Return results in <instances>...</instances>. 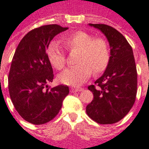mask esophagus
<instances>
[{"label":"esophagus","instance_id":"obj_1","mask_svg":"<svg viewBox=\"0 0 149 149\" xmlns=\"http://www.w3.org/2000/svg\"><path fill=\"white\" fill-rule=\"evenodd\" d=\"M83 90L82 88L80 87H72L71 88V92L72 93H76V92H81Z\"/></svg>","mask_w":149,"mask_h":149}]
</instances>
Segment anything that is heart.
Here are the masks:
<instances>
[{"mask_svg":"<svg viewBox=\"0 0 149 149\" xmlns=\"http://www.w3.org/2000/svg\"><path fill=\"white\" fill-rule=\"evenodd\" d=\"M61 42L69 52L77 51L73 67L66 68L58 76V81L68 85H79L94 74L103 72L110 61V49L103 37H94L84 31H77L61 37ZM49 63L56 70L65 68L66 56L57 43H50L47 48Z\"/></svg>","mask_w":149,"mask_h":149,"instance_id":"b5f03b06","label":"heart"}]
</instances>
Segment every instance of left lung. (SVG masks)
Returning <instances> with one entry per match:
<instances>
[{
  "mask_svg": "<svg viewBox=\"0 0 149 149\" xmlns=\"http://www.w3.org/2000/svg\"><path fill=\"white\" fill-rule=\"evenodd\" d=\"M100 29L109 42L110 61L104 74L88 88L93 100L86 107L88 116L100 125L120 121L130 111L137 92V72L131 45L109 25L89 24Z\"/></svg>",
  "mask_w": 149,
  "mask_h": 149,
  "instance_id": "1",
  "label": "left lung"
}]
</instances>
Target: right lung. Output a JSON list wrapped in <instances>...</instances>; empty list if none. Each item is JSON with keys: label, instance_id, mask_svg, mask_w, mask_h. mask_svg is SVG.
Wrapping results in <instances>:
<instances>
[{"label": "right lung", "instance_id": "add662e5", "mask_svg": "<svg viewBox=\"0 0 149 149\" xmlns=\"http://www.w3.org/2000/svg\"><path fill=\"white\" fill-rule=\"evenodd\" d=\"M67 29L58 24L34 29L20 41L13 57L8 77L10 98L20 116L31 124L52 120L69 93L64 84L47 85L54 74L46 50L56 35Z\"/></svg>", "mask_w": 149, "mask_h": 149}]
</instances>
